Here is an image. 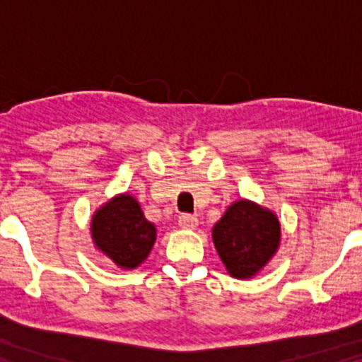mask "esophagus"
<instances>
[{
  "label": "esophagus",
  "instance_id": "1",
  "mask_svg": "<svg viewBox=\"0 0 362 362\" xmlns=\"http://www.w3.org/2000/svg\"><path fill=\"white\" fill-rule=\"evenodd\" d=\"M178 224H180L182 230H195L199 224V219L192 214H182L178 216Z\"/></svg>",
  "mask_w": 362,
  "mask_h": 362
}]
</instances>
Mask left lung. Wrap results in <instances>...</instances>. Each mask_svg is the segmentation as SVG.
<instances>
[{"label":"left lung","mask_w":362,"mask_h":362,"mask_svg":"<svg viewBox=\"0 0 362 362\" xmlns=\"http://www.w3.org/2000/svg\"><path fill=\"white\" fill-rule=\"evenodd\" d=\"M213 242L231 277L252 279L279 250L281 223L274 211L240 199L213 226Z\"/></svg>","instance_id":"8db88e82"}]
</instances>
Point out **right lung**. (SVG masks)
I'll return each mask as SVG.
<instances>
[{
  "mask_svg": "<svg viewBox=\"0 0 362 362\" xmlns=\"http://www.w3.org/2000/svg\"><path fill=\"white\" fill-rule=\"evenodd\" d=\"M91 240L97 250L120 269H136L148 259L156 242V228L144 218L131 194H117L91 216Z\"/></svg>",
  "mask_w": 362,
  "mask_h": 362,
  "instance_id": "obj_1",
  "label": "right lung"
}]
</instances>
